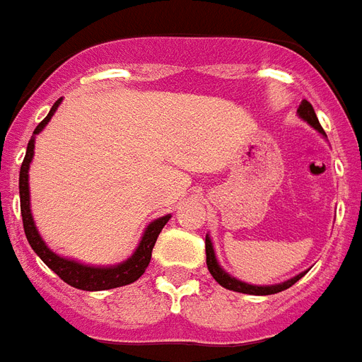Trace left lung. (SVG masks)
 Listing matches in <instances>:
<instances>
[{
  "instance_id": "left-lung-1",
  "label": "left lung",
  "mask_w": 362,
  "mask_h": 362,
  "mask_svg": "<svg viewBox=\"0 0 362 362\" xmlns=\"http://www.w3.org/2000/svg\"><path fill=\"white\" fill-rule=\"evenodd\" d=\"M297 114H299L300 119H305L306 123L310 127H314L320 134L325 136L323 132L322 125H320V121L316 117V112L312 108V104L308 100H303L299 104V108H297ZM205 256H207V269H209V273L213 274V279L222 286V288H226V290H233V291H239V293H250V296H273V293H279V291H284L288 288L296 284L297 280L303 279L305 273L297 274L293 279L286 280L282 284H274V286H252V284H247V282H241V280L233 279L231 274H228L224 269L218 265L216 262V256H215V250H213V243H211L209 235H205Z\"/></svg>"
}]
</instances>
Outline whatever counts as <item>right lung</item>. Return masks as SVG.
<instances>
[{
  "label": "right lung",
  "instance_id": "obj_1",
  "mask_svg": "<svg viewBox=\"0 0 362 362\" xmlns=\"http://www.w3.org/2000/svg\"><path fill=\"white\" fill-rule=\"evenodd\" d=\"M59 104H62V99L54 103V106H52V110L48 112V115L37 125V129L33 131V136H31L30 144H28V151H25L24 163L20 166V211H22V222H24L25 237H28V241H30L35 254H37V256H39V258L63 280V282H66V284L72 286V288H78V290L83 291H100L132 284V282H136V280L140 279L141 274L146 273L147 265L151 262L153 247H155V243H157L158 233L163 231V228L166 226V222L170 221V215L160 216V218L153 221L151 224L146 228L144 235H141L140 245H138V248H136L131 258L117 263V265H110V267L83 265V263H78L74 262V259H66L62 258V256H57L54 250H50V248L46 247V243L42 241V237L39 235L37 226H35L33 216H31L30 209V183H28V179H30L28 172H30V164L31 160H33L35 136L39 134V132L48 125V121L52 119V115L56 114V110Z\"/></svg>",
  "mask_w": 362,
  "mask_h": 362
}]
</instances>
